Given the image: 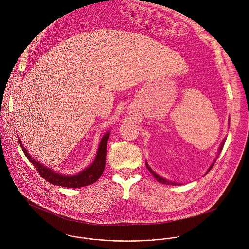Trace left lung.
<instances>
[{"label":"left lung","instance_id":"obj_1","mask_svg":"<svg viewBox=\"0 0 249 249\" xmlns=\"http://www.w3.org/2000/svg\"><path fill=\"white\" fill-rule=\"evenodd\" d=\"M225 140H226V138H223V140H222V142H221V146H220V148H219V151H218V154H217L216 159H218V158H219V156H220V154H221V150H222V148H223V145H224ZM216 159L214 160V161L212 162V164H211L210 167L208 168V170L206 171V173H205V174H207V173L211 170V168L214 166L215 162H216ZM146 167H147V169L149 170V172L153 175V177H154V178H155L159 182L163 183V184H168V185H181L180 183H178V182H175V181H171V180H169V179H166V178H164L163 177H160V175H158L155 171H153V170H152V168H151V167L149 166V164L147 163V161H146Z\"/></svg>","mask_w":249,"mask_h":249}]
</instances>
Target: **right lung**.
<instances>
[{"label": "right lung", "instance_id": "obj_1", "mask_svg": "<svg viewBox=\"0 0 249 249\" xmlns=\"http://www.w3.org/2000/svg\"><path fill=\"white\" fill-rule=\"evenodd\" d=\"M111 133L107 132L103 138H101L96 157L93 160V162L88 167H86L84 170L80 171L79 173L75 175H64L61 173H57L54 170L46 167L43 163L40 161L36 160L33 159L29 154L24 145L22 144V141L20 138H18L19 143L22 147V150L26 157L28 158V160L32 163V165L36 168V170L39 172L40 176L43 177L47 181L50 183L57 185V186H62V187H67V188H79V187H84L90 185L94 183L95 181L98 180V178L101 177L104 169H105V162H106V152H107V144H108V139L110 138Z\"/></svg>", "mask_w": 249, "mask_h": 249}]
</instances>
